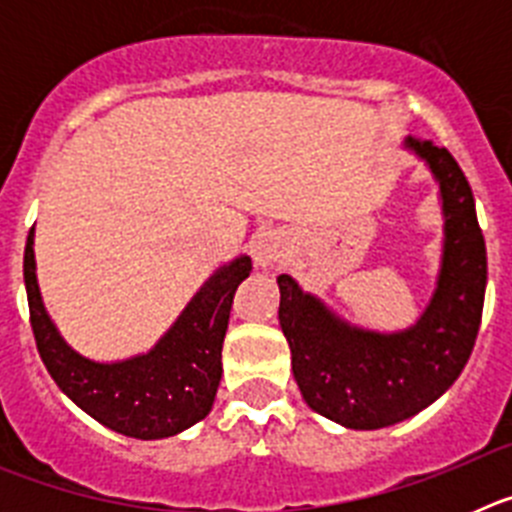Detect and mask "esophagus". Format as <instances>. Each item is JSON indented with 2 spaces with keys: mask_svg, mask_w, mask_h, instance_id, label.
<instances>
[{
  "mask_svg": "<svg viewBox=\"0 0 512 512\" xmlns=\"http://www.w3.org/2000/svg\"><path fill=\"white\" fill-rule=\"evenodd\" d=\"M287 248H289V241L279 233V230H266V233L256 235V241H253V248H251L253 261H256L259 266L277 264L279 259L287 256Z\"/></svg>",
  "mask_w": 512,
  "mask_h": 512,
  "instance_id": "34e87169",
  "label": "esophagus"
}]
</instances>
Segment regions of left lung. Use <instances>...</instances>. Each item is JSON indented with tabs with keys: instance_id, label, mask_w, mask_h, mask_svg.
Wrapping results in <instances>:
<instances>
[{
	"instance_id": "left-lung-1",
	"label": "left lung",
	"mask_w": 512,
	"mask_h": 512,
	"mask_svg": "<svg viewBox=\"0 0 512 512\" xmlns=\"http://www.w3.org/2000/svg\"><path fill=\"white\" fill-rule=\"evenodd\" d=\"M431 166L443 200V261L428 310L402 333H372L338 320L289 274L277 279L279 323L292 351V372L315 413L356 431L413 418L449 390L472 356L487 284L485 235L467 176L446 148L408 138Z\"/></svg>"
}]
</instances>
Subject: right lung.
<instances>
[{
    "label": "right lung",
    "mask_w": 512,
    "mask_h": 512,
    "mask_svg": "<svg viewBox=\"0 0 512 512\" xmlns=\"http://www.w3.org/2000/svg\"><path fill=\"white\" fill-rule=\"evenodd\" d=\"M22 271L40 359L53 382L84 413L140 441L176 436L210 413L223 374V338L233 295L251 274L248 256L215 271L148 354L117 364L84 359L58 336L35 279L33 230L27 235Z\"/></svg>",
    "instance_id": "add662e5"
}]
</instances>
